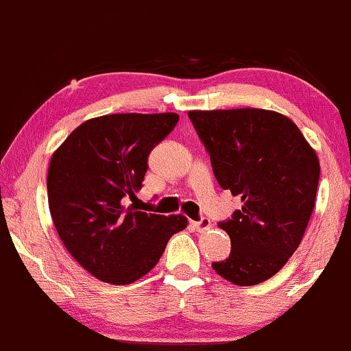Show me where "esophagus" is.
I'll return each instance as SVG.
<instances>
[{
    "label": "esophagus",
    "instance_id": "obj_1",
    "mask_svg": "<svg viewBox=\"0 0 351 351\" xmlns=\"http://www.w3.org/2000/svg\"><path fill=\"white\" fill-rule=\"evenodd\" d=\"M191 225L193 228L197 230V232H207V230L212 228V221L208 220V218H200L199 221H191Z\"/></svg>",
    "mask_w": 351,
    "mask_h": 351
}]
</instances>
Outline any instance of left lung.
Returning a JSON list of instances; mask_svg holds the SVG:
<instances>
[{
  "label": "left lung",
  "instance_id": "obj_1",
  "mask_svg": "<svg viewBox=\"0 0 351 351\" xmlns=\"http://www.w3.org/2000/svg\"><path fill=\"white\" fill-rule=\"evenodd\" d=\"M189 118L220 187L243 202L218 223L232 251L212 267L237 286L267 281L302 240L315 205L319 158L299 128L276 111H189Z\"/></svg>",
  "mask_w": 351,
  "mask_h": 351
}]
</instances>
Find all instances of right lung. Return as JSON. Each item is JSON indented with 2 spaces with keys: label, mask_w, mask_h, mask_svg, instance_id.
Wrapping results in <instances>:
<instances>
[{
  "label": "right lung",
  "mask_w": 351,
  "mask_h": 351,
  "mask_svg": "<svg viewBox=\"0 0 351 351\" xmlns=\"http://www.w3.org/2000/svg\"><path fill=\"white\" fill-rule=\"evenodd\" d=\"M176 113L105 114L82 123L52 154L47 197L53 226L82 267L125 286L158 265L169 238L187 226L125 207L143 187L147 158L174 130Z\"/></svg>",
  "instance_id": "1"
}]
</instances>
